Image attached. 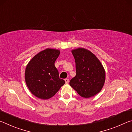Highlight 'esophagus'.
I'll list each match as a JSON object with an SVG mask.
<instances>
[{"label":"esophagus","instance_id":"esophagus-1","mask_svg":"<svg viewBox=\"0 0 132 132\" xmlns=\"http://www.w3.org/2000/svg\"><path fill=\"white\" fill-rule=\"evenodd\" d=\"M64 81H65L66 84H68V83H69V79H64Z\"/></svg>","mask_w":132,"mask_h":132}]
</instances>
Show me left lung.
Masks as SVG:
<instances>
[{"label": "left lung", "mask_w": 132, "mask_h": 132, "mask_svg": "<svg viewBox=\"0 0 132 132\" xmlns=\"http://www.w3.org/2000/svg\"><path fill=\"white\" fill-rule=\"evenodd\" d=\"M76 62V75L70 86L81 97H92L99 93L105 81V71L97 57L88 50L78 48L71 51Z\"/></svg>", "instance_id": "left-lung-1"}]
</instances>
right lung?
Listing matches in <instances>:
<instances>
[{
    "label": "right lung",
    "instance_id": "obj_1",
    "mask_svg": "<svg viewBox=\"0 0 132 132\" xmlns=\"http://www.w3.org/2000/svg\"><path fill=\"white\" fill-rule=\"evenodd\" d=\"M60 51L47 48L35 55L26 66L25 81L30 92L41 100H48L55 95L65 83L59 79L55 62Z\"/></svg>",
    "mask_w": 132,
    "mask_h": 132
}]
</instances>
